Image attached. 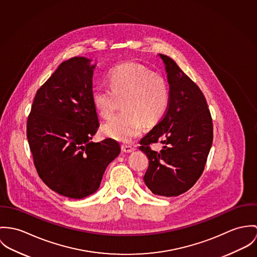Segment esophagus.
I'll use <instances>...</instances> for the list:
<instances>
[{
	"mask_svg": "<svg viewBox=\"0 0 257 257\" xmlns=\"http://www.w3.org/2000/svg\"><path fill=\"white\" fill-rule=\"evenodd\" d=\"M121 149H122V151L124 153H131V152H133L135 150V148L130 146V145H122Z\"/></svg>",
	"mask_w": 257,
	"mask_h": 257,
	"instance_id": "1",
	"label": "esophagus"
}]
</instances>
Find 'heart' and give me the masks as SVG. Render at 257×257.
Returning a JSON list of instances; mask_svg holds the SVG:
<instances>
[{
	"label": "heart",
	"instance_id": "1",
	"mask_svg": "<svg viewBox=\"0 0 257 257\" xmlns=\"http://www.w3.org/2000/svg\"><path fill=\"white\" fill-rule=\"evenodd\" d=\"M109 87L92 91V103L99 115L110 119L119 109L123 112L104 124L102 133L116 141L132 142L142 133L144 124L153 126L167 113L170 87L167 80L142 65L126 63L113 68L108 76Z\"/></svg>",
	"mask_w": 257,
	"mask_h": 257
}]
</instances>
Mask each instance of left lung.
<instances>
[{"mask_svg": "<svg viewBox=\"0 0 257 257\" xmlns=\"http://www.w3.org/2000/svg\"><path fill=\"white\" fill-rule=\"evenodd\" d=\"M162 58L170 84V105L163 119L140 141L149 159L144 181L156 195L178 196L189 190L204 171L213 142V122L198 86L169 56ZM161 142L160 153L149 145Z\"/></svg>", "mask_w": 257, "mask_h": 257, "instance_id": "obj_1", "label": "left lung"}]
</instances>
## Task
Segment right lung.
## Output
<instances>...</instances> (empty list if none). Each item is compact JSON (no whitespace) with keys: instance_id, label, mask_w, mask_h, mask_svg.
<instances>
[{"instance_id":"obj_1","label":"right lung","mask_w":257,"mask_h":257,"mask_svg":"<svg viewBox=\"0 0 257 257\" xmlns=\"http://www.w3.org/2000/svg\"><path fill=\"white\" fill-rule=\"evenodd\" d=\"M90 61L73 57L59 65L37 90L27 125L39 177L58 194L73 199L94 193L120 154L113 139L90 141L99 127L92 103L95 64Z\"/></svg>"}]
</instances>
